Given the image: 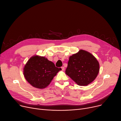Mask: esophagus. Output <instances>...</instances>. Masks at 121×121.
Returning a JSON list of instances; mask_svg holds the SVG:
<instances>
[{"label": "esophagus", "mask_w": 121, "mask_h": 121, "mask_svg": "<svg viewBox=\"0 0 121 121\" xmlns=\"http://www.w3.org/2000/svg\"><path fill=\"white\" fill-rule=\"evenodd\" d=\"M61 69H62V71H64L65 68H64V67H61Z\"/></svg>", "instance_id": "1"}]
</instances>
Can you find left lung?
I'll list each match as a JSON object with an SVG mask.
<instances>
[{
	"mask_svg": "<svg viewBox=\"0 0 121 121\" xmlns=\"http://www.w3.org/2000/svg\"><path fill=\"white\" fill-rule=\"evenodd\" d=\"M99 65L96 58L85 50H80L69 57L66 74L80 86H86L96 78Z\"/></svg>",
	"mask_w": 121,
	"mask_h": 121,
	"instance_id": "left-lung-1",
	"label": "left lung"
}]
</instances>
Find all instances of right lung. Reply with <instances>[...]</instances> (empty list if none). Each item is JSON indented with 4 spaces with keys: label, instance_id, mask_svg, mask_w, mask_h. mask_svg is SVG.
Here are the masks:
<instances>
[{
    "label": "right lung",
    "instance_id": "1",
    "mask_svg": "<svg viewBox=\"0 0 121 121\" xmlns=\"http://www.w3.org/2000/svg\"><path fill=\"white\" fill-rule=\"evenodd\" d=\"M23 69L25 79L32 86L43 89L49 84L61 69L56 67L45 57L34 56L29 59Z\"/></svg>",
    "mask_w": 121,
    "mask_h": 121
}]
</instances>
